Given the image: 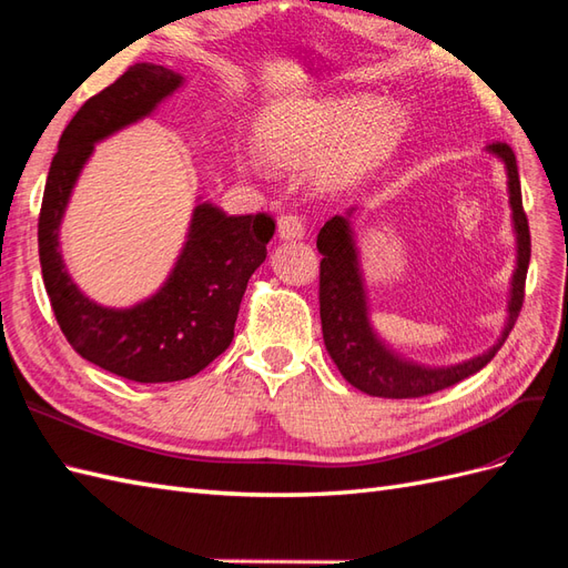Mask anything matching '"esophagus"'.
<instances>
[{"label":"esophagus","mask_w":568,"mask_h":568,"mask_svg":"<svg viewBox=\"0 0 568 568\" xmlns=\"http://www.w3.org/2000/svg\"><path fill=\"white\" fill-rule=\"evenodd\" d=\"M278 235L283 240H300L304 237V217L297 213H283L278 217Z\"/></svg>","instance_id":"34e87169"}]
</instances>
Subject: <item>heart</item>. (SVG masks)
Listing matches in <instances>:
<instances>
[{
	"label": "heart",
	"instance_id": "b5f03b06",
	"mask_svg": "<svg viewBox=\"0 0 568 568\" xmlns=\"http://www.w3.org/2000/svg\"><path fill=\"white\" fill-rule=\"evenodd\" d=\"M400 118L372 98L307 100L261 132V149L283 165L310 163L333 146L326 178L345 180L379 160L398 136Z\"/></svg>",
	"mask_w": 568,
	"mask_h": 568
}]
</instances>
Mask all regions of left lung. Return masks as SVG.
<instances>
[{
    "label": "left lung",
    "mask_w": 568,
    "mask_h": 568,
    "mask_svg": "<svg viewBox=\"0 0 568 568\" xmlns=\"http://www.w3.org/2000/svg\"><path fill=\"white\" fill-rule=\"evenodd\" d=\"M489 151L497 153L508 172V192H511L514 225L518 232V268L514 273L511 304H508V324L499 343L489 353L463 362L456 367L427 369L410 365L388 353L382 341L374 336L367 322L365 287H362L357 254L351 235V225L345 217L336 215L318 230L316 246L322 252L318 264V312H322L324 343L331 359L355 388L376 398H423L436 390L454 386L483 369L487 362L499 353V347L511 333L516 318L526 300V275L530 264V227L528 215L523 211L520 180L516 153L506 141L489 143Z\"/></svg>",
    "instance_id": "8db88e82"
}]
</instances>
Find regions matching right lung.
Segmentation results:
<instances>
[{"label": "right lung", "mask_w": 568, "mask_h": 568, "mask_svg": "<svg viewBox=\"0 0 568 568\" xmlns=\"http://www.w3.org/2000/svg\"><path fill=\"white\" fill-rule=\"evenodd\" d=\"M180 83L172 69L134 64L85 100L60 139L38 215L42 281L64 338L100 369L141 384L189 379L225 353L246 283L264 264L275 232L268 213L225 215L201 203L178 266L151 300L132 310H105L71 283L57 250V227L93 143L141 120Z\"/></svg>", "instance_id": "obj_1"}]
</instances>
